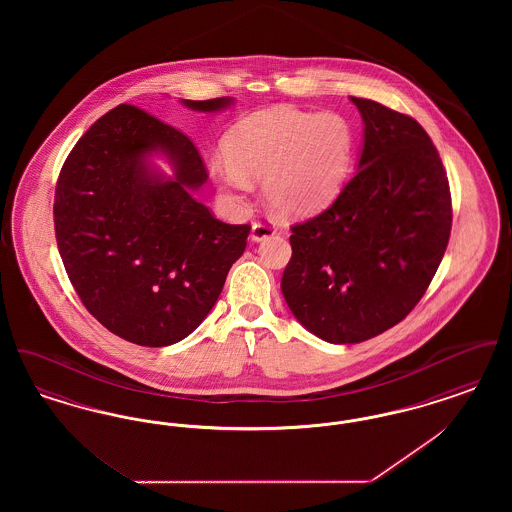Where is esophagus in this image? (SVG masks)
<instances>
[{"mask_svg":"<svg viewBox=\"0 0 512 512\" xmlns=\"http://www.w3.org/2000/svg\"><path fill=\"white\" fill-rule=\"evenodd\" d=\"M274 234H276V230L267 222H253V226H251V242H263Z\"/></svg>","mask_w":512,"mask_h":512,"instance_id":"1","label":"esophagus"}]
</instances>
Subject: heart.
Segmentation results:
<instances>
[{
    "instance_id": "b5f03b06",
    "label": "heart",
    "mask_w": 512,
    "mask_h": 512,
    "mask_svg": "<svg viewBox=\"0 0 512 512\" xmlns=\"http://www.w3.org/2000/svg\"><path fill=\"white\" fill-rule=\"evenodd\" d=\"M353 124L338 113L272 107L232 126L224 153L211 163L220 197L240 207L263 180L268 207L284 219H307L328 209L355 163Z\"/></svg>"
}]
</instances>
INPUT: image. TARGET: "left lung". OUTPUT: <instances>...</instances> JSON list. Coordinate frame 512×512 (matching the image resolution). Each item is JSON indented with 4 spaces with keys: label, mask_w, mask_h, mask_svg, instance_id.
<instances>
[{
    "label": "left lung",
    "mask_w": 512,
    "mask_h": 512,
    "mask_svg": "<svg viewBox=\"0 0 512 512\" xmlns=\"http://www.w3.org/2000/svg\"><path fill=\"white\" fill-rule=\"evenodd\" d=\"M355 176L315 219L295 224L284 299L328 343L370 340L414 309L451 234V194L438 149L418 122L372 99Z\"/></svg>",
    "instance_id": "1"
}]
</instances>
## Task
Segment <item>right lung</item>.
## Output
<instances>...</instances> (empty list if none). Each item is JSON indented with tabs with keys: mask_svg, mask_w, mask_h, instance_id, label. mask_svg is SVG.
Listing matches in <instances>:
<instances>
[{
	"mask_svg": "<svg viewBox=\"0 0 512 512\" xmlns=\"http://www.w3.org/2000/svg\"><path fill=\"white\" fill-rule=\"evenodd\" d=\"M232 103L182 99L199 113ZM205 182L192 140L134 105L105 113L67 157L53 205L57 247L84 307L119 338L147 347L184 340L244 255L251 226L215 219L195 199Z\"/></svg>",
	"mask_w": 512,
	"mask_h": 512,
	"instance_id": "add662e5",
	"label": "right lung"
}]
</instances>
